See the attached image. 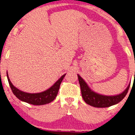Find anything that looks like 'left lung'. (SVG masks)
I'll use <instances>...</instances> for the list:
<instances>
[{"label":"left lung","mask_w":135,"mask_h":135,"mask_svg":"<svg viewBox=\"0 0 135 135\" xmlns=\"http://www.w3.org/2000/svg\"><path fill=\"white\" fill-rule=\"evenodd\" d=\"M79 82L82 97L84 100L88 105L98 108H105L117 104L126 97L130 86V84L122 93L115 96H105L93 91L83 79L77 75Z\"/></svg>","instance_id":"1"}]
</instances>
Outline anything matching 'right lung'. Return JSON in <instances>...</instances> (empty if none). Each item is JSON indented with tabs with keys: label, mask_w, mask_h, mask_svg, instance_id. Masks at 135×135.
Returning <instances> with one entry per match:
<instances>
[{
	"label": "right lung",
	"mask_w": 135,
	"mask_h": 135,
	"mask_svg": "<svg viewBox=\"0 0 135 135\" xmlns=\"http://www.w3.org/2000/svg\"><path fill=\"white\" fill-rule=\"evenodd\" d=\"M66 74L62 75L56 83L53 86L49 89L43 92L38 93H28L23 92L20 91L18 88L14 86L9 79L8 74L7 72V77L11 89L13 91V94L18 98L21 101L25 102L26 103L34 105H42L47 104L53 101L58 94V90L60 89V84L62 80L65 76Z\"/></svg>",
	"instance_id": "add662e5"
}]
</instances>
